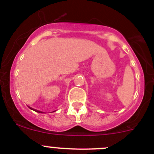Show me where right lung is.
<instances>
[{
	"mask_svg": "<svg viewBox=\"0 0 154 154\" xmlns=\"http://www.w3.org/2000/svg\"><path fill=\"white\" fill-rule=\"evenodd\" d=\"M37 112H38V110H37ZM41 113H42V112H41Z\"/></svg>",
	"mask_w": 154,
	"mask_h": 154,
	"instance_id": "right-lung-1",
	"label": "right lung"
}]
</instances>
